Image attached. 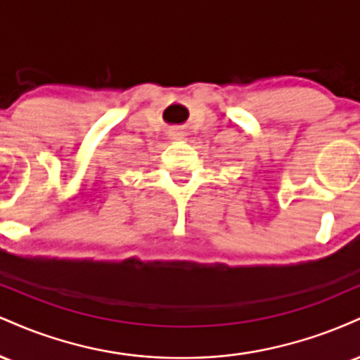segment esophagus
<instances>
[{
	"instance_id": "1",
	"label": "esophagus",
	"mask_w": 360,
	"mask_h": 360,
	"mask_svg": "<svg viewBox=\"0 0 360 360\" xmlns=\"http://www.w3.org/2000/svg\"><path fill=\"white\" fill-rule=\"evenodd\" d=\"M171 135H172V139H174V140L183 139V131H179V130H174Z\"/></svg>"
}]
</instances>
